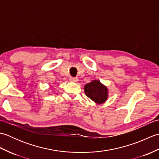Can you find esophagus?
I'll use <instances>...</instances> for the list:
<instances>
[{
  "instance_id": "obj_1",
  "label": "esophagus",
  "mask_w": 159,
  "mask_h": 159,
  "mask_svg": "<svg viewBox=\"0 0 159 159\" xmlns=\"http://www.w3.org/2000/svg\"><path fill=\"white\" fill-rule=\"evenodd\" d=\"M69 80H70V81H71V82H77L78 81V79H77V78H75V77H70Z\"/></svg>"
}]
</instances>
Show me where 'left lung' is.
<instances>
[{
	"instance_id": "left-lung-1",
	"label": "left lung",
	"mask_w": 159,
	"mask_h": 159,
	"mask_svg": "<svg viewBox=\"0 0 159 159\" xmlns=\"http://www.w3.org/2000/svg\"><path fill=\"white\" fill-rule=\"evenodd\" d=\"M86 96L94 102L101 104L105 102L108 97V89L98 80H94L84 87Z\"/></svg>"
}]
</instances>
